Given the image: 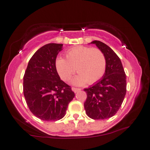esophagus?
Returning a JSON list of instances; mask_svg holds the SVG:
<instances>
[{"instance_id": "1", "label": "esophagus", "mask_w": 150, "mask_h": 150, "mask_svg": "<svg viewBox=\"0 0 150 150\" xmlns=\"http://www.w3.org/2000/svg\"><path fill=\"white\" fill-rule=\"evenodd\" d=\"M72 90L74 91L75 93H77V91H80L81 90V89H79V88H72Z\"/></svg>"}]
</instances>
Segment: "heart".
I'll use <instances>...</instances> for the list:
<instances>
[{"label": "heart", "mask_w": 150, "mask_h": 150, "mask_svg": "<svg viewBox=\"0 0 150 150\" xmlns=\"http://www.w3.org/2000/svg\"><path fill=\"white\" fill-rule=\"evenodd\" d=\"M65 56L67 59L58 57L55 62L58 74L63 81H68L75 70L78 75L71 81L77 86L86 83L93 84L103 77L106 61L104 54L99 49L78 46L69 49Z\"/></svg>", "instance_id": "heart-1"}]
</instances>
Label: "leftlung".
Masks as SVG:
<instances>
[{
    "label": "left lung",
    "instance_id": "left-lung-1",
    "mask_svg": "<svg viewBox=\"0 0 150 150\" xmlns=\"http://www.w3.org/2000/svg\"><path fill=\"white\" fill-rule=\"evenodd\" d=\"M94 44L106 58V67L100 80L84 89L87 99L84 108L87 115L94 120H103L113 117L123 102L127 91V81L120 59L103 42L94 40Z\"/></svg>",
    "mask_w": 150,
    "mask_h": 150
}]
</instances>
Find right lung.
Segmentation results:
<instances>
[{
  "label": "right lung",
  "mask_w": 150,
  "mask_h": 150,
  "mask_svg": "<svg viewBox=\"0 0 150 150\" xmlns=\"http://www.w3.org/2000/svg\"><path fill=\"white\" fill-rule=\"evenodd\" d=\"M62 45L50 43L41 47L30 59L24 74L26 103L33 115L42 120L55 121L63 118L75 97L56 69V59Z\"/></svg>",
  "instance_id": "obj_1"
}]
</instances>
